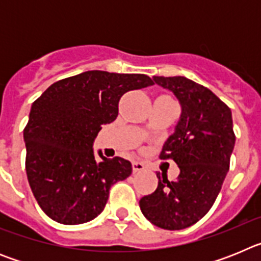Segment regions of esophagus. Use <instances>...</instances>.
Listing matches in <instances>:
<instances>
[{
    "label": "esophagus",
    "mask_w": 261,
    "mask_h": 261,
    "mask_svg": "<svg viewBox=\"0 0 261 261\" xmlns=\"http://www.w3.org/2000/svg\"><path fill=\"white\" fill-rule=\"evenodd\" d=\"M132 167H133V172H141L145 170V165L142 162H138V161H135L132 163Z\"/></svg>",
    "instance_id": "34e87169"
}]
</instances>
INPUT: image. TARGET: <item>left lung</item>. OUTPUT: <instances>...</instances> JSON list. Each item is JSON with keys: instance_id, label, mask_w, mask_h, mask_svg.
Listing matches in <instances>:
<instances>
[{"instance_id": "left-lung-1", "label": "left lung", "mask_w": 261, "mask_h": 261, "mask_svg": "<svg viewBox=\"0 0 261 261\" xmlns=\"http://www.w3.org/2000/svg\"><path fill=\"white\" fill-rule=\"evenodd\" d=\"M180 103L181 115L167 138L161 159H174L176 180L156 172L158 187L140 200L142 214L165 230H181L213 206L230 167L235 145L231 110L208 87L186 77H153Z\"/></svg>"}]
</instances>
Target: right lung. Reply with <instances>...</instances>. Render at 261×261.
Listing matches in <instances>:
<instances>
[{
  "mask_svg": "<svg viewBox=\"0 0 261 261\" xmlns=\"http://www.w3.org/2000/svg\"><path fill=\"white\" fill-rule=\"evenodd\" d=\"M154 85L145 74L89 70L50 85L30 111L23 130L26 172L41 211L64 225L89 222L102 213L110 188L132 174L120 156L95 159L93 144L103 124L119 114L120 98Z\"/></svg>",
  "mask_w": 261,
  "mask_h": 261,
  "instance_id": "add662e5",
  "label": "right lung"
}]
</instances>
